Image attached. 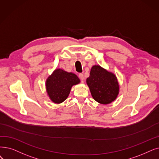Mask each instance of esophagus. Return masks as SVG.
<instances>
[{
  "label": "esophagus",
  "mask_w": 159,
  "mask_h": 159,
  "mask_svg": "<svg viewBox=\"0 0 159 159\" xmlns=\"http://www.w3.org/2000/svg\"><path fill=\"white\" fill-rule=\"evenodd\" d=\"M79 79H80L81 81H83V80L84 79V75H83V74H82V73H79Z\"/></svg>",
  "instance_id": "34e87169"
}]
</instances>
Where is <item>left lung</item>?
I'll use <instances>...</instances> for the list:
<instances>
[{
  "mask_svg": "<svg viewBox=\"0 0 159 159\" xmlns=\"http://www.w3.org/2000/svg\"><path fill=\"white\" fill-rule=\"evenodd\" d=\"M86 82L93 98L101 104L114 101L118 94L119 85L116 77L99 66L92 67Z\"/></svg>",
  "mask_w": 159,
  "mask_h": 159,
  "instance_id": "1",
  "label": "left lung"
}]
</instances>
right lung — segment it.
I'll list each match as a JSON object with an SVG mask.
<instances>
[{
    "label": "right lung",
    "mask_w": 159,
    "mask_h": 159,
    "mask_svg": "<svg viewBox=\"0 0 159 159\" xmlns=\"http://www.w3.org/2000/svg\"><path fill=\"white\" fill-rule=\"evenodd\" d=\"M79 82L75 74L58 69L47 80V92L52 101L60 103L67 99L72 86Z\"/></svg>",
    "instance_id": "add662e5"
}]
</instances>
